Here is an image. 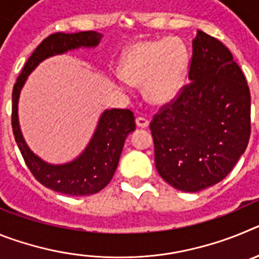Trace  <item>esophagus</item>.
Here are the masks:
<instances>
[{
    "instance_id": "1",
    "label": "esophagus",
    "mask_w": 259,
    "mask_h": 259,
    "mask_svg": "<svg viewBox=\"0 0 259 259\" xmlns=\"http://www.w3.org/2000/svg\"><path fill=\"white\" fill-rule=\"evenodd\" d=\"M136 125L139 128H146L149 125V122H148V119H145L144 116H139V118H136Z\"/></svg>"
}]
</instances>
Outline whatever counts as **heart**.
Returning <instances> with one entry per match:
<instances>
[{"label":"heart","mask_w":259,"mask_h":259,"mask_svg":"<svg viewBox=\"0 0 259 259\" xmlns=\"http://www.w3.org/2000/svg\"><path fill=\"white\" fill-rule=\"evenodd\" d=\"M189 53L178 37L137 41L123 53L118 66L125 83L143 87L154 106H166L179 97L189 71Z\"/></svg>","instance_id":"obj_1"}]
</instances>
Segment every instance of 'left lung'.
Returning a JSON list of instances; mask_svg holds the SVG:
<instances>
[{
    "label": "left lung",
    "mask_w": 259,
    "mask_h": 259,
    "mask_svg": "<svg viewBox=\"0 0 259 259\" xmlns=\"http://www.w3.org/2000/svg\"><path fill=\"white\" fill-rule=\"evenodd\" d=\"M189 81L153 118L158 174L174 188L198 192L222 182L250 137V92L241 68L221 41L197 31Z\"/></svg>",
    "instance_id": "obj_1"
}]
</instances>
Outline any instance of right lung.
<instances>
[{
    "mask_svg": "<svg viewBox=\"0 0 259 259\" xmlns=\"http://www.w3.org/2000/svg\"><path fill=\"white\" fill-rule=\"evenodd\" d=\"M102 33L83 31L75 33L57 32L45 38L26 62L13 89L11 124L19 150L29 171L47 188L70 196H89L104 189L113 179L127 136L136 130L132 111L125 109L105 110L85 149L66 163H49L29 149L19 124L18 104L28 75L41 62L80 48H96Z\"/></svg>",
    "mask_w": 259,
    "mask_h": 259,
    "instance_id": "obj_1",
    "label": "right lung"
}]
</instances>
